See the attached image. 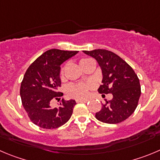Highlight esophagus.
Segmentation results:
<instances>
[{"label": "esophagus", "mask_w": 160, "mask_h": 160, "mask_svg": "<svg viewBox=\"0 0 160 160\" xmlns=\"http://www.w3.org/2000/svg\"><path fill=\"white\" fill-rule=\"evenodd\" d=\"M88 99H77V102H87Z\"/></svg>", "instance_id": "obj_1"}]
</instances>
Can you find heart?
<instances>
[{"label":"heart","instance_id":"obj_1","mask_svg":"<svg viewBox=\"0 0 160 160\" xmlns=\"http://www.w3.org/2000/svg\"><path fill=\"white\" fill-rule=\"evenodd\" d=\"M88 59H82L80 61V65L82 66L83 63ZM61 77H63V69L61 72ZM90 84L88 83H77V84H71L68 87L67 89V93L69 96L72 97L77 99H82L85 98L88 95L89 88H91Z\"/></svg>","mask_w":160,"mask_h":160}]
</instances>
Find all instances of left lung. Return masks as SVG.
Here are the masks:
<instances>
[{"instance_id":"1","label":"left lung","mask_w":160,"mask_h":160,"mask_svg":"<svg viewBox=\"0 0 160 160\" xmlns=\"http://www.w3.org/2000/svg\"><path fill=\"white\" fill-rule=\"evenodd\" d=\"M83 53L95 58L102 70L100 94H112L111 100L95 114L100 122L117 124L127 119L136 110L141 96V85L137 74L122 58L107 50H84ZM105 96V95H102Z\"/></svg>"}]
</instances>
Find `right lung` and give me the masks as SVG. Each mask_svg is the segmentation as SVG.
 Instances as JSON below:
<instances>
[{"instance_id": "right-lung-1", "label": "right lung", "mask_w": 160, "mask_h": 160, "mask_svg": "<svg viewBox=\"0 0 160 160\" xmlns=\"http://www.w3.org/2000/svg\"><path fill=\"white\" fill-rule=\"evenodd\" d=\"M77 53L49 50L38 57L25 72L20 86L22 104L31 122L39 127L56 129L71 118L77 104L74 99H62L58 108H53L50 102L63 95L58 91L62 83L61 65Z\"/></svg>"}]
</instances>
